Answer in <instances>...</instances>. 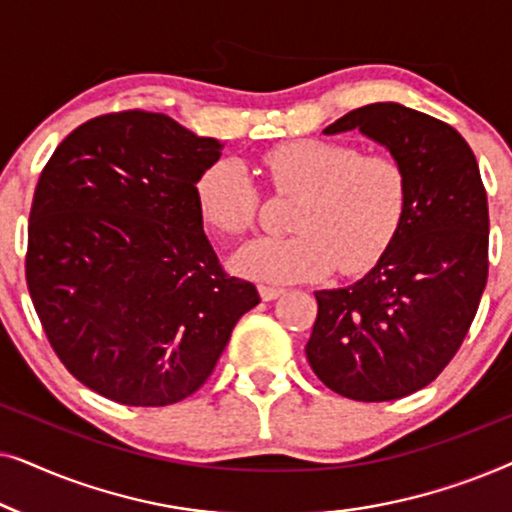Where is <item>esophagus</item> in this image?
I'll return each instance as SVG.
<instances>
[{"label":"esophagus","mask_w":512,"mask_h":512,"mask_svg":"<svg viewBox=\"0 0 512 512\" xmlns=\"http://www.w3.org/2000/svg\"><path fill=\"white\" fill-rule=\"evenodd\" d=\"M258 293H261L263 300H275L284 293L282 286H268V284H261L258 286Z\"/></svg>","instance_id":"1"}]
</instances>
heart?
Here are the masks:
<instances>
[{
	"label": "heart",
	"instance_id": "1",
	"mask_svg": "<svg viewBox=\"0 0 512 512\" xmlns=\"http://www.w3.org/2000/svg\"><path fill=\"white\" fill-rule=\"evenodd\" d=\"M263 172L279 193H298L286 237H261L233 256L240 275L265 282L317 279L335 265L368 270L394 244L408 209V172L391 153H361L331 139H293L265 153ZM205 223L242 237L258 216L256 184L240 160L219 158L195 179Z\"/></svg>",
	"mask_w": 512,
	"mask_h": 512
}]
</instances>
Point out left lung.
I'll list each match as a JSON object with an SVG mask.
<instances>
[{
  "label": "left lung",
  "mask_w": 512,
  "mask_h": 512,
  "mask_svg": "<svg viewBox=\"0 0 512 512\" xmlns=\"http://www.w3.org/2000/svg\"><path fill=\"white\" fill-rule=\"evenodd\" d=\"M347 130L401 160L408 209L366 277L314 293L319 312L305 354L335 394L396 401L436 380L471 328L489 268L487 193L471 146L438 118L375 102L324 135Z\"/></svg>",
  "instance_id": "8db88e82"
}]
</instances>
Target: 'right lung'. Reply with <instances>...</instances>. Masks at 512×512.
<instances>
[{
	"label": "right lung",
	"mask_w": 512,
	"mask_h": 512,
	"mask_svg": "<svg viewBox=\"0 0 512 512\" xmlns=\"http://www.w3.org/2000/svg\"><path fill=\"white\" fill-rule=\"evenodd\" d=\"M223 144L174 118H90L34 191L25 277L46 338L81 384L163 408L198 391L256 286L223 272L202 230L195 179Z\"/></svg>",
	"instance_id": "right-lung-1"
}]
</instances>
